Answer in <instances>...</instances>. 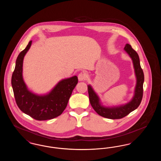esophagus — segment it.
Masks as SVG:
<instances>
[{"label": "esophagus", "instance_id": "34e87169", "mask_svg": "<svg viewBox=\"0 0 161 161\" xmlns=\"http://www.w3.org/2000/svg\"><path fill=\"white\" fill-rule=\"evenodd\" d=\"M86 78V75L84 72H81L78 74V80L79 81H83Z\"/></svg>", "mask_w": 161, "mask_h": 161}]
</instances>
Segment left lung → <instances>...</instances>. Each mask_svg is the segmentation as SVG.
I'll return each instance as SVG.
<instances>
[{"label":"left lung","mask_w":161,"mask_h":161,"mask_svg":"<svg viewBox=\"0 0 161 161\" xmlns=\"http://www.w3.org/2000/svg\"><path fill=\"white\" fill-rule=\"evenodd\" d=\"M124 49L131 58L136 78V84L132 99L125 104L106 107L102 104L99 96L94 91L92 86L90 84L87 86L89 101L93 108L100 116L112 119L123 118L136 109L141 102L143 95L144 75L140 65L139 55L129 44H126Z\"/></svg>","instance_id":"left-lung-1"}]
</instances>
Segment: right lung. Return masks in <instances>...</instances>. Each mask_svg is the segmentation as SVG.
Instances as JSON below:
<instances>
[{"label": "right lung", "mask_w": 161, "mask_h": 161, "mask_svg": "<svg viewBox=\"0 0 161 161\" xmlns=\"http://www.w3.org/2000/svg\"><path fill=\"white\" fill-rule=\"evenodd\" d=\"M32 44L30 41L26 48L19 54L11 78L16 103L26 115L38 120L51 119L61 115L67 106L73 90L78 83V77L63 79L46 94L38 95L29 90L23 78L24 57Z\"/></svg>", "instance_id": "1"}]
</instances>
